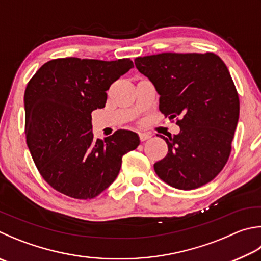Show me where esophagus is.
I'll use <instances>...</instances> for the list:
<instances>
[{
  "label": "esophagus",
  "mask_w": 261,
  "mask_h": 261,
  "mask_svg": "<svg viewBox=\"0 0 261 261\" xmlns=\"http://www.w3.org/2000/svg\"><path fill=\"white\" fill-rule=\"evenodd\" d=\"M150 134H147V132H141V134H139V138L141 141H146L148 140L150 138Z\"/></svg>",
  "instance_id": "obj_1"
}]
</instances>
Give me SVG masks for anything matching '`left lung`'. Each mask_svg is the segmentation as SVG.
Instances as JSON below:
<instances>
[{
	"label": "left lung",
	"instance_id": "left-lung-1",
	"mask_svg": "<svg viewBox=\"0 0 261 261\" xmlns=\"http://www.w3.org/2000/svg\"><path fill=\"white\" fill-rule=\"evenodd\" d=\"M135 64L160 94L161 113L170 120L179 117V134L161 136L169 150L154 164L156 174L184 191L211 181L228 161L240 115L227 66L212 52H164L138 57Z\"/></svg>",
	"mask_w": 261,
	"mask_h": 261
}]
</instances>
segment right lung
<instances>
[{"label": "right lung", "mask_w": 261, "mask_h": 261, "mask_svg": "<svg viewBox=\"0 0 261 261\" xmlns=\"http://www.w3.org/2000/svg\"><path fill=\"white\" fill-rule=\"evenodd\" d=\"M134 67L132 60L58 58L28 82L25 102L27 146L41 176L69 197L90 200L116 179L122 158L140 144L130 130L94 139L91 113L105 107L106 91Z\"/></svg>", "instance_id": "right-lung-1"}]
</instances>
